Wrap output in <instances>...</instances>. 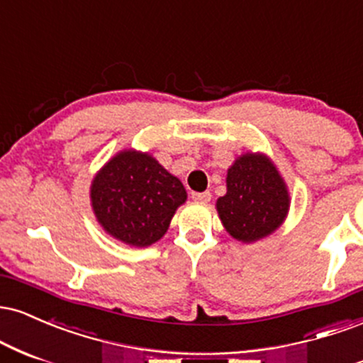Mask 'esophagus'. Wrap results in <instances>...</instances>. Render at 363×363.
Returning a JSON list of instances; mask_svg holds the SVG:
<instances>
[{"mask_svg": "<svg viewBox=\"0 0 363 363\" xmlns=\"http://www.w3.org/2000/svg\"><path fill=\"white\" fill-rule=\"evenodd\" d=\"M193 199L198 203H208L211 199L210 191H205V193H193Z\"/></svg>", "mask_w": 363, "mask_h": 363, "instance_id": "esophagus-1", "label": "esophagus"}]
</instances>
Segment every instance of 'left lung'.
<instances>
[{
  "label": "left lung",
  "mask_w": 363,
  "mask_h": 363,
  "mask_svg": "<svg viewBox=\"0 0 363 363\" xmlns=\"http://www.w3.org/2000/svg\"><path fill=\"white\" fill-rule=\"evenodd\" d=\"M290 194L274 164L262 153H244L227 170V194L216 199L225 230L251 244L273 234L286 218Z\"/></svg>",
  "instance_id": "left-lung-1"
}]
</instances>
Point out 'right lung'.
<instances>
[{
	"label": "right lung",
	"instance_id": "obj_1",
	"mask_svg": "<svg viewBox=\"0 0 363 363\" xmlns=\"http://www.w3.org/2000/svg\"><path fill=\"white\" fill-rule=\"evenodd\" d=\"M97 222L111 237L135 247L155 244L187 199L186 189L150 153L123 150L90 186Z\"/></svg>",
	"mask_w": 363,
	"mask_h": 363
}]
</instances>
